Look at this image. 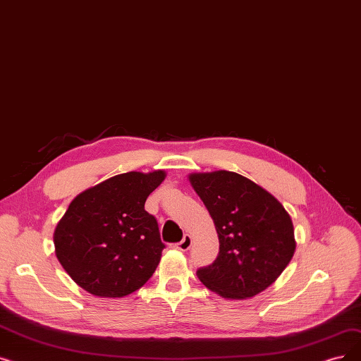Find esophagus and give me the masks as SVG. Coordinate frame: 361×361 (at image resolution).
Listing matches in <instances>:
<instances>
[{
  "mask_svg": "<svg viewBox=\"0 0 361 361\" xmlns=\"http://www.w3.org/2000/svg\"><path fill=\"white\" fill-rule=\"evenodd\" d=\"M192 236L190 234H184V238H183V240L181 242H178V243H176V247L178 249V250H183V252H185V250H189L190 249V246H192Z\"/></svg>",
  "mask_w": 361,
  "mask_h": 361,
  "instance_id": "esophagus-1",
  "label": "esophagus"
}]
</instances>
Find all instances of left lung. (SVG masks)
<instances>
[{"instance_id":"obj_1","label":"left lung","mask_w":361,"mask_h":361,"mask_svg":"<svg viewBox=\"0 0 361 361\" xmlns=\"http://www.w3.org/2000/svg\"><path fill=\"white\" fill-rule=\"evenodd\" d=\"M190 184L214 219L216 259L196 271L212 292L246 300L273 285L295 252L293 224L261 185L231 171L195 172Z\"/></svg>"}]
</instances>
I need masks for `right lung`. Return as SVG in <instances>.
Returning a JSON list of instances; mask_svg holds the SVG:
<instances>
[{"mask_svg": "<svg viewBox=\"0 0 361 361\" xmlns=\"http://www.w3.org/2000/svg\"><path fill=\"white\" fill-rule=\"evenodd\" d=\"M166 174L125 172L78 195L54 230L56 257L76 285L102 298L142 288L165 245L158 221L145 209Z\"/></svg>", "mask_w": 361, "mask_h": 361, "instance_id": "right-lung-1", "label": "right lung"}]
</instances>
